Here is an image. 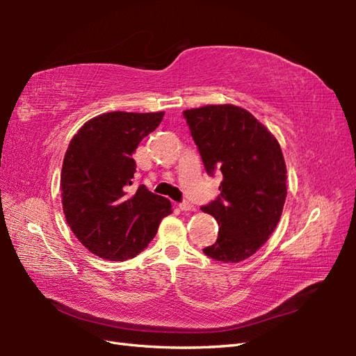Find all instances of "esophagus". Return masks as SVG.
I'll use <instances>...</instances> for the list:
<instances>
[{
  "label": "esophagus",
  "mask_w": 356,
  "mask_h": 356,
  "mask_svg": "<svg viewBox=\"0 0 356 356\" xmlns=\"http://www.w3.org/2000/svg\"><path fill=\"white\" fill-rule=\"evenodd\" d=\"M179 208L182 209V211H195V207L193 205V203H190V202H182L179 205Z\"/></svg>",
  "instance_id": "obj_1"
}]
</instances>
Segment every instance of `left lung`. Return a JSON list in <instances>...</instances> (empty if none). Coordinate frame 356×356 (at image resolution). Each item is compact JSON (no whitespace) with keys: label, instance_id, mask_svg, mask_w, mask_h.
<instances>
[{"label":"left lung","instance_id":"8db88e82","mask_svg":"<svg viewBox=\"0 0 356 356\" xmlns=\"http://www.w3.org/2000/svg\"><path fill=\"white\" fill-rule=\"evenodd\" d=\"M205 170H220V195L203 213L218 223V237L203 249L211 259L238 263L266 243L283 213L287 188L280 143L248 110L232 104L184 111Z\"/></svg>","mask_w":356,"mask_h":356}]
</instances>
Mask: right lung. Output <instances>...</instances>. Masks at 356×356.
<instances>
[{
    "label": "right lung",
    "instance_id": "right-lung-1",
    "mask_svg": "<svg viewBox=\"0 0 356 356\" xmlns=\"http://www.w3.org/2000/svg\"><path fill=\"white\" fill-rule=\"evenodd\" d=\"M163 111H111L90 119L73 136L61 171L65 220L90 252L110 261L140 254L171 202L140 185L130 188L133 154L140 140L162 122Z\"/></svg>",
    "mask_w": 356,
    "mask_h": 356
}]
</instances>
